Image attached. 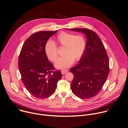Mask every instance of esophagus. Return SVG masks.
<instances>
[{"label":"esophagus","mask_w":128,"mask_h":128,"mask_svg":"<svg viewBox=\"0 0 128 128\" xmlns=\"http://www.w3.org/2000/svg\"><path fill=\"white\" fill-rule=\"evenodd\" d=\"M68 72V70H61V73L62 74H66V72Z\"/></svg>","instance_id":"34e87169"}]
</instances>
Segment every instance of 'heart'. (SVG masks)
Returning a JSON list of instances; mask_svg holds the SVG:
<instances>
[{"label": "heart", "mask_w": 128, "mask_h": 128, "mask_svg": "<svg viewBox=\"0 0 128 128\" xmlns=\"http://www.w3.org/2000/svg\"><path fill=\"white\" fill-rule=\"evenodd\" d=\"M64 47L63 56L60 58L55 64L58 69L66 68L71 66L74 61H78L83 56L86 48V40L81 35H76L62 31L57 35L54 42L48 40L45 44L46 55L51 61L55 62L58 58V48Z\"/></svg>", "instance_id": "obj_1"}]
</instances>
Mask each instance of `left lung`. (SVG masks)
Instances as JSON below:
<instances>
[{"instance_id": "8db88e82", "label": "left lung", "mask_w": 128, "mask_h": 128, "mask_svg": "<svg viewBox=\"0 0 128 128\" xmlns=\"http://www.w3.org/2000/svg\"><path fill=\"white\" fill-rule=\"evenodd\" d=\"M86 36L84 52L78 65L70 70L74 74L72 92L81 99L95 96L102 88L108 76L109 60L105 47L96 33L86 28L68 29Z\"/></svg>"}]
</instances>
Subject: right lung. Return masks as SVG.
<instances>
[{"instance_id":"obj_1","label":"right lung","mask_w":128,"mask_h":128,"mask_svg":"<svg viewBox=\"0 0 128 128\" xmlns=\"http://www.w3.org/2000/svg\"><path fill=\"white\" fill-rule=\"evenodd\" d=\"M57 31H42L33 33L22 45L18 58V67L25 88L36 98L44 99L55 92L62 78L45 54L44 46Z\"/></svg>"}]
</instances>
